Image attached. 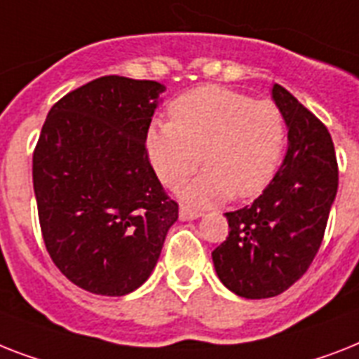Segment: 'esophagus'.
<instances>
[{
    "instance_id": "obj_1",
    "label": "esophagus",
    "mask_w": 359,
    "mask_h": 359,
    "mask_svg": "<svg viewBox=\"0 0 359 359\" xmlns=\"http://www.w3.org/2000/svg\"><path fill=\"white\" fill-rule=\"evenodd\" d=\"M198 217H202V211L189 208V205H182V208H180V219L182 220H194L198 219Z\"/></svg>"
}]
</instances>
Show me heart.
Returning a JSON list of instances; mask_svg holds the SVG:
<instances>
[{"mask_svg": "<svg viewBox=\"0 0 359 359\" xmlns=\"http://www.w3.org/2000/svg\"><path fill=\"white\" fill-rule=\"evenodd\" d=\"M172 120H156L146 150L157 177L180 187L200 165L205 170L183 189L193 203L222 202L231 194L263 193L285 146V118L271 100H252L231 88L205 85L174 100Z\"/></svg>", "mask_w": 359, "mask_h": 359, "instance_id": "heart-1", "label": "heart"}]
</instances>
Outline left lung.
I'll list each match as a JSON object with an SVG mask.
<instances>
[{"label": "left lung", "instance_id": "left-lung-1", "mask_svg": "<svg viewBox=\"0 0 359 359\" xmlns=\"http://www.w3.org/2000/svg\"><path fill=\"white\" fill-rule=\"evenodd\" d=\"M272 100L289 130L285 159L252 205L226 213L229 233L211 254L220 282L243 298L276 297L304 276L337 194L326 126L278 83Z\"/></svg>", "mask_w": 359, "mask_h": 359}]
</instances>
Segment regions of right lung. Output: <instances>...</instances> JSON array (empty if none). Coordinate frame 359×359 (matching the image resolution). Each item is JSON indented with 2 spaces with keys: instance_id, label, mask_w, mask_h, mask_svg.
<instances>
[{
  "instance_id": "1",
  "label": "right lung",
  "mask_w": 359,
  "mask_h": 359,
  "mask_svg": "<svg viewBox=\"0 0 359 359\" xmlns=\"http://www.w3.org/2000/svg\"><path fill=\"white\" fill-rule=\"evenodd\" d=\"M161 83L98 77L51 107L33 154L46 250L77 287L122 297L148 280L177 220L146 137Z\"/></svg>"
}]
</instances>
